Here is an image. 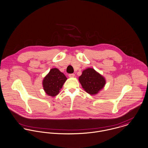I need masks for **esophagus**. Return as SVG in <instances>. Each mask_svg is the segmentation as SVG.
Returning <instances> with one entry per match:
<instances>
[{"label":"esophagus","instance_id":"34e87169","mask_svg":"<svg viewBox=\"0 0 148 148\" xmlns=\"http://www.w3.org/2000/svg\"><path fill=\"white\" fill-rule=\"evenodd\" d=\"M69 77L70 78L74 77H75V74H69Z\"/></svg>","mask_w":148,"mask_h":148}]
</instances>
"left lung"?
I'll use <instances>...</instances> for the list:
<instances>
[{
	"label": "left lung",
	"instance_id": "1",
	"mask_svg": "<svg viewBox=\"0 0 148 148\" xmlns=\"http://www.w3.org/2000/svg\"><path fill=\"white\" fill-rule=\"evenodd\" d=\"M79 81L83 88L90 95L98 94L106 84L105 78L92 68L83 70Z\"/></svg>",
	"mask_w": 148,
	"mask_h": 148
}]
</instances>
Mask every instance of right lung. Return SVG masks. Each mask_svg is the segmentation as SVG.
Returning a JSON list of instances; mask_svg holds the SVG:
<instances>
[{
  "mask_svg": "<svg viewBox=\"0 0 148 148\" xmlns=\"http://www.w3.org/2000/svg\"><path fill=\"white\" fill-rule=\"evenodd\" d=\"M66 79L65 74L58 69H51L43 79L42 85L45 92L52 97L57 95Z\"/></svg>",
  "mask_w": 148,
  "mask_h": 148,
  "instance_id": "add662e5",
  "label": "right lung"
}]
</instances>
